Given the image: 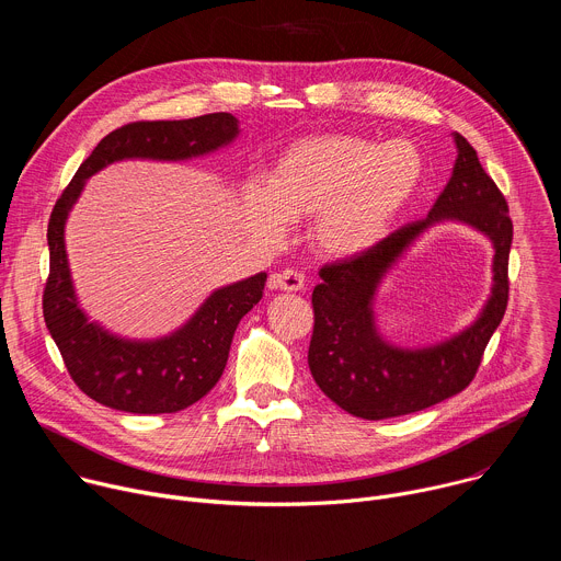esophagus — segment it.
Instances as JSON below:
<instances>
[{
  "instance_id": "esophagus-1",
  "label": "esophagus",
  "mask_w": 561,
  "mask_h": 561,
  "mask_svg": "<svg viewBox=\"0 0 561 561\" xmlns=\"http://www.w3.org/2000/svg\"><path fill=\"white\" fill-rule=\"evenodd\" d=\"M268 284H271V288L284 290V293H299L306 286V279H304L301 273H297L293 268H286L282 273H275Z\"/></svg>"
}]
</instances>
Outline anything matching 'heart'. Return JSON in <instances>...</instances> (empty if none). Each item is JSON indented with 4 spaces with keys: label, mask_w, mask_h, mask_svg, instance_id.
Segmentation results:
<instances>
[{
    "label": "heart",
    "mask_w": 561,
    "mask_h": 561,
    "mask_svg": "<svg viewBox=\"0 0 561 561\" xmlns=\"http://www.w3.org/2000/svg\"><path fill=\"white\" fill-rule=\"evenodd\" d=\"M424 173V154L409 139L310 135L277 154L266 184L244 191V217L266 239H279L288 219L312 217L310 242L319 253L355 257L390 232Z\"/></svg>",
    "instance_id": "b5f03b06"
}]
</instances>
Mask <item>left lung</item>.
<instances>
[{
	"label": "left lung",
	"mask_w": 561,
	"mask_h": 561,
	"mask_svg": "<svg viewBox=\"0 0 561 561\" xmlns=\"http://www.w3.org/2000/svg\"><path fill=\"white\" fill-rule=\"evenodd\" d=\"M453 175L426 219L407 224L370 251L324 266L312 290L314 327L308 366L314 383L346 413L386 420L424 411L461 392L474 377L484 348L508 304V255L513 221L508 204L479 164L474 148L453 133ZM459 220L486 233L494 244V286L476 322L453 339L404 350L376 329L374 297L387 271L428 228Z\"/></svg>",
	"instance_id": "8db88e82"
}]
</instances>
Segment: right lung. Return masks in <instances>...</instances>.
I'll return each mask as SVG.
<instances>
[{
	"label": "right lung",
	"mask_w": 561,
	"mask_h": 561,
	"mask_svg": "<svg viewBox=\"0 0 561 561\" xmlns=\"http://www.w3.org/2000/svg\"><path fill=\"white\" fill-rule=\"evenodd\" d=\"M239 119L210 113L178 122H133L108 133L79 167L48 221L50 273L44 288V319L72 381L95 402L137 415L178 413L193 407L219 381L232 335L264 295L266 273L213 290L184 327L157 340H128L91 322L79 306L64 228L87 180L113 162L154 159L186 162L228 146Z\"/></svg>",
	"instance_id": "1"
}]
</instances>
